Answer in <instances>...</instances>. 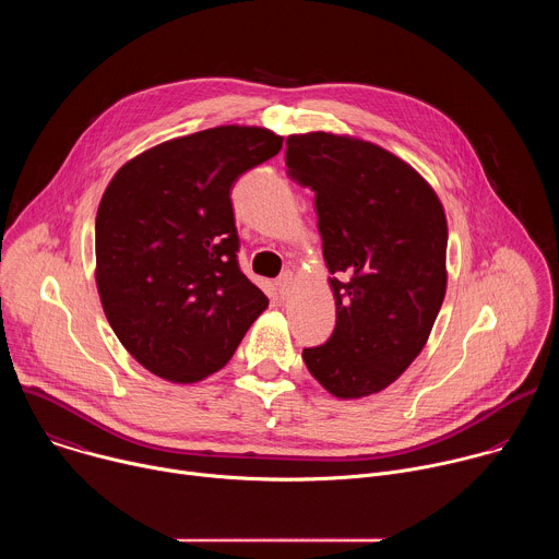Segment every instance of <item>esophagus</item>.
Instances as JSON below:
<instances>
[{
    "mask_svg": "<svg viewBox=\"0 0 559 559\" xmlns=\"http://www.w3.org/2000/svg\"><path fill=\"white\" fill-rule=\"evenodd\" d=\"M276 289H278L281 298H287V296L292 294V289H294V274H292V272L281 274V276L276 278Z\"/></svg>",
    "mask_w": 559,
    "mask_h": 559,
    "instance_id": "1",
    "label": "esophagus"
}]
</instances>
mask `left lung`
I'll return each instance as SVG.
<instances>
[{
	"label": "left lung",
	"instance_id": "obj_1",
	"mask_svg": "<svg viewBox=\"0 0 559 559\" xmlns=\"http://www.w3.org/2000/svg\"><path fill=\"white\" fill-rule=\"evenodd\" d=\"M292 181L309 188L336 298L328 343L305 347L336 397L382 391L423 352L447 292V218L403 158L330 132L285 141Z\"/></svg>",
	"mask_w": 559,
	"mask_h": 559
}]
</instances>
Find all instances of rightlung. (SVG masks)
Segmentation results:
<instances>
[{
	"label": "right lung",
	"mask_w": 559,
	"mask_h": 559,
	"mask_svg": "<svg viewBox=\"0 0 559 559\" xmlns=\"http://www.w3.org/2000/svg\"><path fill=\"white\" fill-rule=\"evenodd\" d=\"M281 147L265 128H210L139 154L106 188L97 287L110 328L147 371L207 378L267 307L238 265L229 192Z\"/></svg>",
	"instance_id": "obj_1"
}]
</instances>
